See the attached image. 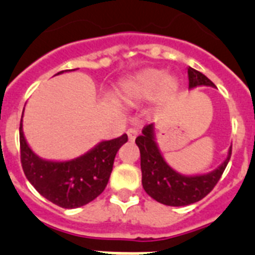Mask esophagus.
Returning <instances> with one entry per match:
<instances>
[{"label":"esophagus","mask_w":255,"mask_h":255,"mask_svg":"<svg viewBox=\"0 0 255 255\" xmlns=\"http://www.w3.org/2000/svg\"><path fill=\"white\" fill-rule=\"evenodd\" d=\"M126 134H128V138H129L130 141H134L136 135H138V129L136 128H130V129H128Z\"/></svg>","instance_id":"obj_1"}]
</instances>
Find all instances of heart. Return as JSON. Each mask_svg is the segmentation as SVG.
<instances>
[{"label":"heart","instance_id":"b5f03b06","mask_svg":"<svg viewBox=\"0 0 255 255\" xmlns=\"http://www.w3.org/2000/svg\"><path fill=\"white\" fill-rule=\"evenodd\" d=\"M176 89V79L166 75L163 70L145 69L126 78L121 83L120 93L125 102L138 103L157 96L159 100H167Z\"/></svg>","mask_w":255,"mask_h":255}]
</instances>
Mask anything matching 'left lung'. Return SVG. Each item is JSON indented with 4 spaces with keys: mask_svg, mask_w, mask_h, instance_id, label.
Listing matches in <instances>:
<instances>
[{
    "mask_svg": "<svg viewBox=\"0 0 255 255\" xmlns=\"http://www.w3.org/2000/svg\"><path fill=\"white\" fill-rule=\"evenodd\" d=\"M189 89L216 85L204 74L188 67ZM140 150L141 184L148 195L164 206H189L203 199L220 180L231 157L229 148L225 161L211 172L200 175H184L173 170L162 155L155 138L154 124L145 126L141 135L135 139Z\"/></svg>",
    "mask_w": 255,
    "mask_h": 255,
    "instance_id": "1",
    "label": "left lung"
}]
</instances>
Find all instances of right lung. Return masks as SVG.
Here are the masks:
<instances>
[{
    "instance_id": "obj_1",
    "label": "right lung",
    "mask_w": 255,
    "mask_h": 255,
    "mask_svg": "<svg viewBox=\"0 0 255 255\" xmlns=\"http://www.w3.org/2000/svg\"><path fill=\"white\" fill-rule=\"evenodd\" d=\"M66 71H60L56 75ZM22 116L20 123L21 166L35 190L53 204L66 209L79 208L96 199L107 186L116 153L128 141V135L100 141L76 158L53 161L42 158L31 149L22 131Z\"/></svg>"
}]
</instances>
